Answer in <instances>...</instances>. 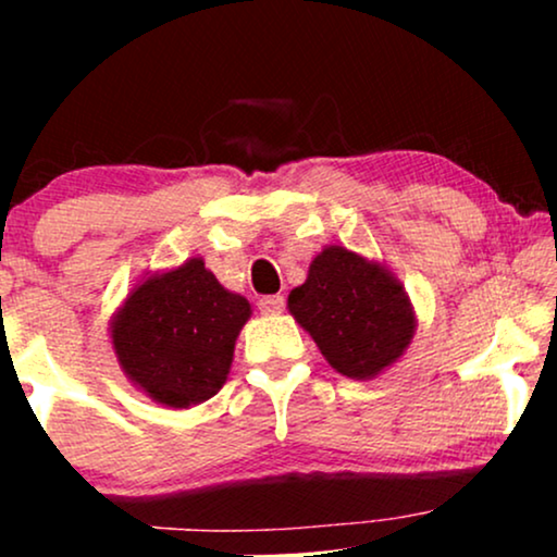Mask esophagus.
<instances>
[{
    "label": "esophagus",
    "mask_w": 557,
    "mask_h": 557,
    "mask_svg": "<svg viewBox=\"0 0 557 557\" xmlns=\"http://www.w3.org/2000/svg\"><path fill=\"white\" fill-rule=\"evenodd\" d=\"M284 296H263L261 301H258V309L263 311V314H281L284 311Z\"/></svg>",
    "instance_id": "obj_1"
}]
</instances>
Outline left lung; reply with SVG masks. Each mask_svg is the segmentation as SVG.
I'll list each match as a JSON object with an SVG mask.
<instances>
[{
    "mask_svg": "<svg viewBox=\"0 0 557 557\" xmlns=\"http://www.w3.org/2000/svg\"><path fill=\"white\" fill-rule=\"evenodd\" d=\"M288 314L309 332L339 375L372 380L413 342L418 319L400 278L347 246H324L307 281L288 294Z\"/></svg>",
    "mask_w": 557,
    "mask_h": 557,
    "instance_id": "left-lung-1",
    "label": "left lung"
}]
</instances>
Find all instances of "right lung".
Segmentation results:
<instances>
[{
  "instance_id": "obj_1",
  "label": "right lung",
  "mask_w": 557,
  "mask_h": 557,
  "mask_svg": "<svg viewBox=\"0 0 557 557\" xmlns=\"http://www.w3.org/2000/svg\"><path fill=\"white\" fill-rule=\"evenodd\" d=\"M253 314L200 256L139 278L111 317L119 368L159 406L185 410L225 385L235 339Z\"/></svg>"
}]
</instances>
